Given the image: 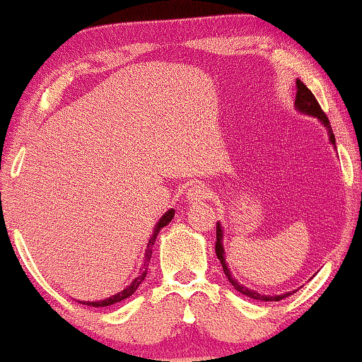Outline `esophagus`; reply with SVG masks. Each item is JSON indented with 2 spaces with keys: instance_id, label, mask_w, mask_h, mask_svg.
Returning <instances> with one entry per match:
<instances>
[{
  "instance_id": "esophagus-1",
  "label": "esophagus",
  "mask_w": 362,
  "mask_h": 362,
  "mask_svg": "<svg viewBox=\"0 0 362 362\" xmlns=\"http://www.w3.org/2000/svg\"><path fill=\"white\" fill-rule=\"evenodd\" d=\"M209 194H211L209 187H207L206 185H201V182H197V185L191 186L189 189H187V199L192 202L206 201L207 197H209Z\"/></svg>"
}]
</instances>
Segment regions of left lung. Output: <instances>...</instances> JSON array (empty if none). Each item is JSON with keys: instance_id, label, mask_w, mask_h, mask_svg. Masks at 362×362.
Instances as JSON below:
<instances>
[{"instance_id": "8db88e82", "label": "left lung", "mask_w": 362, "mask_h": 362, "mask_svg": "<svg viewBox=\"0 0 362 362\" xmlns=\"http://www.w3.org/2000/svg\"><path fill=\"white\" fill-rule=\"evenodd\" d=\"M296 88H298V90H296V100H295L296 108H298L300 112H305V113H308V115H313V117L318 118V120L323 123L326 128H328L329 140L334 145L336 140H334L333 130H331L329 120H328V117H326V113L321 110V107H320L318 100H316V97L313 95V93H311L310 88L306 87L303 82L298 81V78H296ZM216 255H217V259H219V262L222 264V270H224L227 280H229L230 284H232V286H234L237 291H240L242 295L250 296V298H254V300H262V301H280V300H284V298H286V296L291 295V293H284V295L267 296V295H260V293H257V291H252L249 288H245V286H242L240 284H237L234 276L230 275V270L227 269L226 257H224V247H222V229H221L219 222H217V226H216ZM293 293H295V291H293Z\"/></svg>"}]
</instances>
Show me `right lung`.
<instances>
[{"label":"right lung","mask_w":362,"mask_h":362,"mask_svg":"<svg viewBox=\"0 0 362 362\" xmlns=\"http://www.w3.org/2000/svg\"><path fill=\"white\" fill-rule=\"evenodd\" d=\"M173 216H175V211L170 209V211L166 212L165 216L161 217L160 222H158V224H156V227H155V232H153L151 239H150V242H148V247H146V254H145V262H143V269H141L140 274H138L136 279L133 280L132 284L128 285L125 290L118 291L117 295L110 296V298H105V300H100V301H78V303H82V305H87V306H95V308H100V306H110V305L120 303L122 300H125V298H128V296H132L133 293H135L136 288H138V286L141 285V281L145 280V276H146V272H148V264H150V259H151V254H153V245H155V240H156V235H158V232L161 230V227H165V226L170 224L171 219H173Z\"/></svg>","instance_id":"right-lung-1"}]
</instances>
